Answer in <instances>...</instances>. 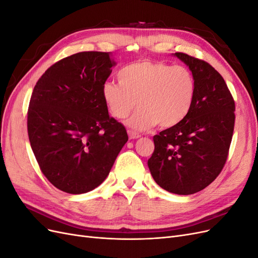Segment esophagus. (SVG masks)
Returning a JSON list of instances; mask_svg holds the SVG:
<instances>
[{
    "instance_id": "1",
    "label": "esophagus",
    "mask_w": 258,
    "mask_h": 258,
    "mask_svg": "<svg viewBox=\"0 0 258 258\" xmlns=\"http://www.w3.org/2000/svg\"><path fill=\"white\" fill-rule=\"evenodd\" d=\"M128 136H129V139H130V140H136V139H139L140 137H141L139 134H136V132L131 131V130L128 131Z\"/></svg>"
}]
</instances>
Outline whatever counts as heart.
I'll return each instance as SVG.
<instances>
[{
  "instance_id": "1",
  "label": "heart",
  "mask_w": 258,
  "mask_h": 258,
  "mask_svg": "<svg viewBox=\"0 0 258 258\" xmlns=\"http://www.w3.org/2000/svg\"><path fill=\"white\" fill-rule=\"evenodd\" d=\"M118 82H106L101 96L108 112L124 119L137 104L139 108L128 120L136 130H147L158 123L171 128L188 115L196 97V81L188 69L165 62L143 60L122 68Z\"/></svg>"
}]
</instances>
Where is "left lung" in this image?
Segmentation results:
<instances>
[{"label": "left lung", "instance_id": "obj_1", "mask_svg": "<svg viewBox=\"0 0 258 258\" xmlns=\"http://www.w3.org/2000/svg\"><path fill=\"white\" fill-rule=\"evenodd\" d=\"M196 81V97L185 118L154 137L147 165L161 188L191 195L212 183L227 159L235 127V101L222 75L208 62L175 52Z\"/></svg>", "mask_w": 258, "mask_h": 258}]
</instances>
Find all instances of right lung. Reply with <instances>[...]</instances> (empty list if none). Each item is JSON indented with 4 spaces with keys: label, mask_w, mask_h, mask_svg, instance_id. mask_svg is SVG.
<instances>
[{
    "label": "right lung",
    "mask_w": 258,
    "mask_h": 258,
    "mask_svg": "<svg viewBox=\"0 0 258 258\" xmlns=\"http://www.w3.org/2000/svg\"><path fill=\"white\" fill-rule=\"evenodd\" d=\"M115 64L110 52H77L46 70L33 89L30 144L43 174L62 191L95 189L128 141L101 96Z\"/></svg>",
    "instance_id": "obj_1"
}]
</instances>
